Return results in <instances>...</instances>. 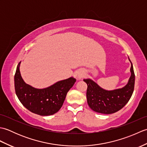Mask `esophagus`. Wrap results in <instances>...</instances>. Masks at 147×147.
Instances as JSON below:
<instances>
[{
    "instance_id": "obj_1",
    "label": "esophagus",
    "mask_w": 147,
    "mask_h": 147,
    "mask_svg": "<svg viewBox=\"0 0 147 147\" xmlns=\"http://www.w3.org/2000/svg\"><path fill=\"white\" fill-rule=\"evenodd\" d=\"M78 80H82L84 76V72L82 71H78L76 73Z\"/></svg>"
}]
</instances>
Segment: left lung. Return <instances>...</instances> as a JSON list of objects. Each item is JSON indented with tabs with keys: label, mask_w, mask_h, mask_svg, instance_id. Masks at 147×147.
Instances as JSON below:
<instances>
[{
	"label": "left lung",
	"mask_w": 147,
	"mask_h": 147,
	"mask_svg": "<svg viewBox=\"0 0 147 147\" xmlns=\"http://www.w3.org/2000/svg\"><path fill=\"white\" fill-rule=\"evenodd\" d=\"M129 61L131 64V76L127 83L121 88L106 90L91 79L83 80L88 86L87 102L93 111L105 114H112L121 110L128 102L134 91L135 80L133 64L130 60Z\"/></svg>",
	"instance_id": "8db88e82"
}]
</instances>
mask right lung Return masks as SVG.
<instances>
[{"mask_svg": "<svg viewBox=\"0 0 147 147\" xmlns=\"http://www.w3.org/2000/svg\"><path fill=\"white\" fill-rule=\"evenodd\" d=\"M18 64L14 75L16 94L24 107L40 115H51L57 112L63 105L67 93L76 79L73 77L61 80L43 89L28 85L22 78Z\"/></svg>", "mask_w": 147, "mask_h": 147, "instance_id": "right-lung-1", "label": "right lung"}]
</instances>
